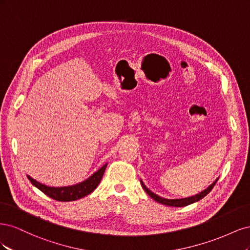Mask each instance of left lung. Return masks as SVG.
<instances>
[{
    "mask_svg": "<svg viewBox=\"0 0 250 250\" xmlns=\"http://www.w3.org/2000/svg\"><path fill=\"white\" fill-rule=\"evenodd\" d=\"M218 181V179H216L213 184H211L207 190L202 191L201 193L195 195V196H192V197H188V198H183V199H166V198H163V197H160V196L154 194L153 192H151L149 188L144 185L143 181L141 180V185L143 187L144 190H145V192L150 196L151 198H152L153 200L157 201L158 203H162L164 204V206H168V207H175V208H181V207H187L188 206V204H192L194 202H197L199 201L200 199H202L203 197H206V196L213 190V188L215 187L216 183Z\"/></svg>",
    "mask_w": 250,
    "mask_h": 250,
    "instance_id": "left-lung-1",
    "label": "left lung"
}]
</instances>
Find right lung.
<instances>
[{
    "mask_svg": "<svg viewBox=\"0 0 250 250\" xmlns=\"http://www.w3.org/2000/svg\"><path fill=\"white\" fill-rule=\"evenodd\" d=\"M106 166L107 164L104 165L103 167H101L97 172H95L92 176L83 181V183L77 184L75 186H70V187H60V188L48 187L39 183V181H36L29 175H27V177L30 181H31V184L34 187L40 188L43 194H46L52 199H55L57 201H63V202L74 201V200L84 197V196L90 194L95 190V188L98 187V185L100 184V181L103 177V174L105 172V169H106Z\"/></svg>",
    "mask_w": 250,
    "mask_h": 250,
    "instance_id": "1",
    "label": "right lung"
}]
</instances>
